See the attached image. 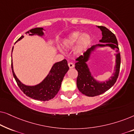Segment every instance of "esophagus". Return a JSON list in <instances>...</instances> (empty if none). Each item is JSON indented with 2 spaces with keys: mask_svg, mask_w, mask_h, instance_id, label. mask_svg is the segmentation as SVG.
<instances>
[{
  "mask_svg": "<svg viewBox=\"0 0 134 134\" xmlns=\"http://www.w3.org/2000/svg\"><path fill=\"white\" fill-rule=\"evenodd\" d=\"M68 66L69 67V68H73L74 67V65L72 63H68Z\"/></svg>",
  "mask_w": 134,
  "mask_h": 134,
  "instance_id": "1",
  "label": "esophagus"
}]
</instances>
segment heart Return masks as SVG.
Returning a JSON list of instances; mask_svg holds the SVG:
<instances>
[{
    "label": "heart",
    "mask_w": 134,
    "mask_h": 134,
    "mask_svg": "<svg viewBox=\"0 0 134 134\" xmlns=\"http://www.w3.org/2000/svg\"><path fill=\"white\" fill-rule=\"evenodd\" d=\"M91 36L88 34H83L76 31L69 35L64 40L63 44L66 47L70 48L74 46L77 41V48L79 50H82L86 48L91 42Z\"/></svg>",
    "instance_id": "1"
}]
</instances>
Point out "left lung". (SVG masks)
Returning a JSON list of instances; mask_svg holds the SVG:
<instances>
[{
  "label": "left lung",
  "instance_id": "8db88e82",
  "mask_svg": "<svg viewBox=\"0 0 134 134\" xmlns=\"http://www.w3.org/2000/svg\"><path fill=\"white\" fill-rule=\"evenodd\" d=\"M98 27L102 31V38L99 41L102 43L91 46L83 53V55H80L76 58L77 62L75 64V68L78 72L77 87L80 93L90 97L98 96L110 88L115 83L118 77L120 69L121 56L120 54L118 52L116 55V65L115 68V72L113 73V76L109 80L106 81V82H99L94 80L91 76L88 68L86 64V62L88 60L91 51L94 50L95 47L97 46H110L111 48L116 50L117 52L120 51L118 41L115 34L105 27L98 26Z\"/></svg>",
  "mask_w": 134,
  "mask_h": 134
}]
</instances>
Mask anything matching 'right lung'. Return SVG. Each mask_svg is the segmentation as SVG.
<instances>
[{"mask_svg":"<svg viewBox=\"0 0 134 134\" xmlns=\"http://www.w3.org/2000/svg\"><path fill=\"white\" fill-rule=\"evenodd\" d=\"M43 30V28H40V27L32 29L30 31L25 33V34H29L30 35L36 34L38 35L42 36L43 35V32L42 31ZM30 32L32 34H30ZM23 38H24L23 35L21 36L18 40V41H19ZM12 69L13 75L15 79L18 87L26 96L36 100L46 101V100H49L51 99H53L57 94L61 87L62 82L64 76L68 71L69 66L68 65L67 60L66 59L55 63L49 74L47 75L45 79L41 83L35 86H27L22 83L16 77L14 74L13 69L12 63Z\"/></svg>","mask_w":134,"mask_h":134,"instance_id":"right-lung-1","label":"right lung"}]
</instances>
